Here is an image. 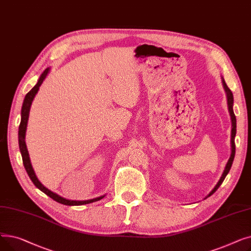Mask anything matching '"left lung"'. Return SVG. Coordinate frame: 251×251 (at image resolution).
<instances>
[{"mask_svg": "<svg viewBox=\"0 0 251 251\" xmlns=\"http://www.w3.org/2000/svg\"><path fill=\"white\" fill-rule=\"evenodd\" d=\"M222 82H223V86H224V89H225V91H226V95H227V100H228V109H229V112H230V116H231V121H232V130H231V148H232V151H231V155H230V159L228 160V163H227V165H226V167H225V170H224V172H223V174H222V176H221V178H220V180H219V182L217 183V185L215 186V188L210 191L209 193H208V195L206 196V197H208V196H210L212 195L220 186H221V184L223 183V181L225 180V178H226V176H227V174L229 173V171H230V169H231V167H232V164H233V161H234V156H235V135H236V117H235V114H234V111H233V101H234V100H233V94H232V91L230 90V88L227 86V84H226V82H225V80H224V78H223V80H222ZM205 197V199H206Z\"/></svg>", "mask_w": 251, "mask_h": 251, "instance_id": "1", "label": "left lung"}]
</instances>
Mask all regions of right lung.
<instances>
[{
	"instance_id": "1",
	"label": "right lung",
	"mask_w": 251,
	"mask_h": 251,
	"mask_svg": "<svg viewBox=\"0 0 251 251\" xmlns=\"http://www.w3.org/2000/svg\"><path fill=\"white\" fill-rule=\"evenodd\" d=\"M49 72H50V68H47L43 72L41 77H39V79L37 80V83L34 85V87L28 92V94L25 96L24 100H23L22 109H21V121H20L19 131H18V142H19V149H20V152H21V155H22V161H23L24 168L26 170V172H27L29 178L33 182L34 185L39 190H42L44 193L49 195L50 199H52L55 201H57L59 203H62V204H65V205H82V204L91 203V202H94V201H100L101 199H103L104 195H101L100 197H97V199L88 200V201H70V200H66V199H64V197L58 195L57 193L52 192V191L49 190L48 188H46L43 185V184L38 181V179H37V177H36V175L34 173V171L32 169V166H31V163H30V159H29V153H28V151H27V148H26V143H25L26 127H27L29 111H30L32 100H33L35 95L37 94V91L39 89V86L42 85V83L44 82L46 77L48 76Z\"/></svg>"
}]
</instances>
